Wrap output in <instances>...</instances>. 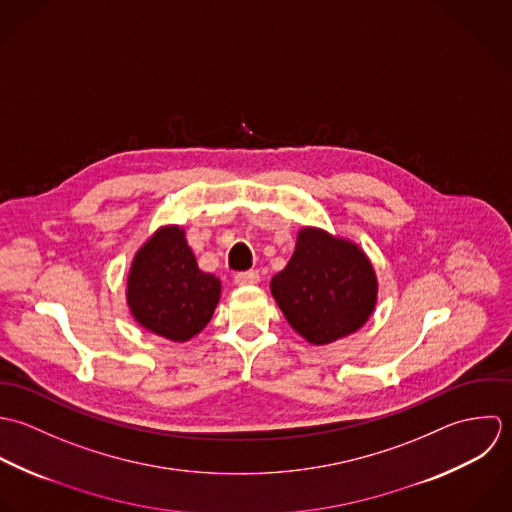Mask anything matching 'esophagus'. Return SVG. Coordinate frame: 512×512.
Masks as SVG:
<instances>
[{
  "instance_id": "esophagus-1",
  "label": "esophagus",
  "mask_w": 512,
  "mask_h": 512,
  "mask_svg": "<svg viewBox=\"0 0 512 512\" xmlns=\"http://www.w3.org/2000/svg\"><path fill=\"white\" fill-rule=\"evenodd\" d=\"M259 283V273L257 271H241L235 275V285L239 287H251V285H257Z\"/></svg>"
}]
</instances>
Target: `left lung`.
I'll use <instances>...</instances> for the list:
<instances>
[{"label": "left lung", "instance_id": "1", "mask_svg": "<svg viewBox=\"0 0 512 512\" xmlns=\"http://www.w3.org/2000/svg\"><path fill=\"white\" fill-rule=\"evenodd\" d=\"M271 295L287 322L322 346L360 330L378 301V277L352 241L303 227L287 267L271 279Z\"/></svg>", "mask_w": 512, "mask_h": 512}]
</instances>
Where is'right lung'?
Masks as SVG:
<instances>
[{"instance_id":"add662e5","label":"right lung","mask_w":512,"mask_h":512,"mask_svg":"<svg viewBox=\"0 0 512 512\" xmlns=\"http://www.w3.org/2000/svg\"><path fill=\"white\" fill-rule=\"evenodd\" d=\"M219 295V279L198 267L180 225L160 227L132 259L126 305L152 334L172 342L194 338L211 320Z\"/></svg>"}]
</instances>
